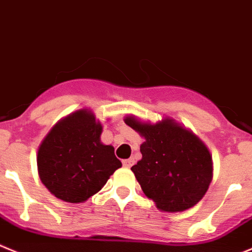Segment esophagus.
I'll list each match as a JSON object with an SVG mask.
<instances>
[{
  "mask_svg": "<svg viewBox=\"0 0 252 252\" xmlns=\"http://www.w3.org/2000/svg\"><path fill=\"white\" fill-rule=\"evenodd\" d=\"M133 164H134V159H131V158L124 159V160H123V165L126 166V168H130Z\"/></svg>",
  "mask_w": 252,
  "mask_h": 252,
  "instance_id": "esophagus-1",
  "label": "esophagus"
}]
</instances>
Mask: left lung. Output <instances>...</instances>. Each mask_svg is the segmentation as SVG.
Returning a JSON list of instances; mask_svg holds the SVG:
<instances>
[{"label": "left lung", "mask_w": 252, "mask_h": 252, "mask_svg": "<svg viewBox=\"0 0 252 252\" xmlns=\"http://www.w3.org/2000/svg\"><path fill=\"white\" fill-rule=\"evenodd\" d=\"M124 122L145 139L142 159L131 166L145 196L165 213L196 205L213 180V158L205 143L169 117L150 123L129 114Z\"/></svg>", "instance_id": "8db88e82"}]
</instances>
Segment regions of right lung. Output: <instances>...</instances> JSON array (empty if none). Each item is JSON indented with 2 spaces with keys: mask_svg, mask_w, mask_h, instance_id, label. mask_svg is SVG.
Wrapping results in <instances>:
<instances>
[{
  "mask_svg": "<svg viewBox=\"0 0 252 252\" xmlns=\"http://www.w3.org/2000/svg\"><path fill=\"white\" fill-rule=\"evenodd\" d=\"M102 131L94 113L82 108L58 121L42 140L37 153L38 175L56 197L84 203L121 168L114 148L100 142Z\"/></svg>",
  "mask_w": 252,
  "mask_h": 252,
  "instance_id": "right-lung-1",
  "label": "right lung"
}]
</instances>
